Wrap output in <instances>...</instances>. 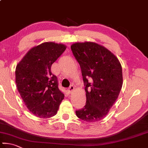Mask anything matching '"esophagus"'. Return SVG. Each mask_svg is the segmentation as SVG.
<instances>
[{"instance_id":"esophagus-1","label":"esophagus","mask_w":148,"mask_h":148,"mask_svg":"<svg viewBox=\"0 0 148 148\" xmlns=\"http://www.w3.org/2000/svg\"><path fill=\"white\" fill-rule=\"evenodd\" d=\"M74 88H75L74 86H73V85L70 86L69 88H68V91H69V93H72V92H73V91L74 90Z\"/></svg>"}]
</instances>
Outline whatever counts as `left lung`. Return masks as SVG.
Here are the masks:
<instances>
[{
  "label": "left lung",
  "mask_w": 148,
  "mask_h": 148,
  "mask_svg": "<svg viewBox=\"0 0 148 148\" xmlns=\"http://www.w3.org/2000/svg\"><path fill=\"white\" fill-rule=\"evenodd\" d=\"M71 48L81 67L87 98L76 116L86 122H97L106 116L119 95L122 66L113 53L95 42H76Z\"/></svg>",
  "instance_id": "obj_1"
}]
</instances>
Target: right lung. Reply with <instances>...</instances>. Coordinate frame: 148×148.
<instances>
[{"mask_svg": "<svg viewBox=\"0 0 148 148\" xmlns=\"http://www.w3.org/2000/svg\"><path fill=\"white\" fill-rule=\"evenodd\" d=\"M66 48L63 44L43 42L29 50L16 66L18 91L35 116L46 119L54 116L64 99L51 66Z\"/></svg>", "mask_w": 148, "mask_h": 148, "instance_id": "add662e5", "label": "right lung"}]
</instances>
